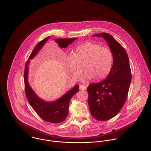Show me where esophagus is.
<instances>
[{"label": "esophagus", "mask_w": 151, "mask_h": 151, "mask_svg": "<svg viewBox=\"0 0 151 151\" xmlns=\"http://www.w3.org/2000/svg\"><path fill=\"white\" fill-rule=\"evenodd\" d=\"M80 89L82 90H86V86L84 85H80Z\"/></svg>", "instance_id": "obj_1"}]
</instances>
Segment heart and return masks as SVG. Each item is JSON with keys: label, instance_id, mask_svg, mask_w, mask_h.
<instances>
[{"label": "heart", "instance_id": "heart-1", "mask_svg": "<svg viewBox=\"0 0 151 151\" xmlns=\"http://www.w3.org/2000/svg\"><path fill=\"white\" fill-rule=\"evenodd\" d=\"M113 55L108 47H102L99 44L86 42L78 46L73 56L68 58V67L76 79H78L83 71L85 65L86 72L81 77L83 82L94 78L101 80L109 74L113 65Z\"/></svg>", "mask_w": 151, "mask_h": 151}]
</instances>
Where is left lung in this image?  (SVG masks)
Here are the masks:
<instances>
[{"instance_id":"obj_1","label":"left lung","mask_w":151,"mask_h":151,"mask_svg":"<svg viewBox=\"0 0 151 151\" xmlns=\"http://www.w3.org/2000/svg\"><path fill=\"white\" fill-rule=\"evenodd\" d=\"M93 36L104 38L113 55V65L106 78L87 88L92 116L98 120L106 121L114 117L126 101L131 80L129 59L124 47L111 35L102 32Z\"/></svg>"}]
</instances>
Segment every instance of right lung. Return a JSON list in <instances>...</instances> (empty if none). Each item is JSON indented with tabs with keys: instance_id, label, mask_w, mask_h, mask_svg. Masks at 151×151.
Returning a JSON list of instances; mask_svg holds the SVG:
<instances>
[{
	"instance_id": "obj_1",
	"label": "right lung",
	"mask_w": 151,
	"mask_h": 151,
	"mask_svg": "<svg viewBox=\"0 0 151 151\" xmlns=\"http://www.w3.org/2000/svg\"><path fill=\"white\" fill-rule=\"evenodd\" d=\"M49 38L50 36L45 38L35 46L29 57V60L32 59L35 56ZM76 40V38L68 39L58 38L55 41L60 47L65 48L69 45V44L72 43ZM29 60L27 61L25 66L24 79L25 94L30 105L34 109L38 115L46 122L52 123H60L64 122L68 115L70 99L77 92H78L79 86H75L70 90L68 91V92L64 95L55 101L46 102L43 101V99L37 96L29 84L28 81V65L29 64Z\"/></svg>"
}]
</instances>
